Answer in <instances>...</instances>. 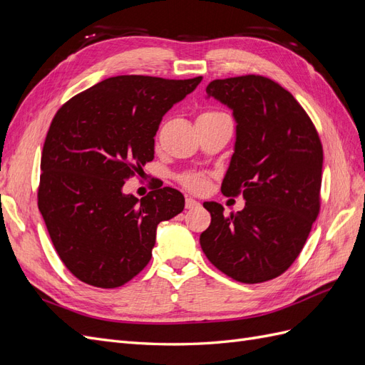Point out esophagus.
I'll list each match as a JSON object with an SVG mask.
<instances>
[{
	"label": "esophagus",
	"mask_w": 365,
	"mask_h": 365,
	"mask_svg": "<svg viewBox=\"0 0 365 365\" xmlns=\"http://www.w3.org/2000/svg\"><path fill=\"white\" fill-rule=\"evenodd\" d=\"M201 204L197 202L193 197H185V208H197Z\"/></svg>",
	"instance_id": "1"
}]
</instances>
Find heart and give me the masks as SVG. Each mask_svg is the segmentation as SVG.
<instances>
[{
  "label": "heart",
  "instance_id": "1",
  "mask_svg": "<svg viewBox=\"0 0 365 365\" xmlns=\"http://www.w3.org/2000/svg\"><path fill=\"white\" fill-rule=\"evenodd\" d=\"M217 114H222V113H217V111H205L202 113L197 118H202V117H213ZM180 184L184 187V189L190 190V192H204L208 185V178L205 175L201 173H182L180 175L178 178Z\"/></svg>",
  "mask_w": 365,
  "mask_h": 365
}]
</instances>
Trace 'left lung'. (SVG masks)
Instances as JSON below:
<instances>
[{
	"label": "left lung",
	"mask_w": 365,
	"mask_h": 365,
	"mask_svg": "<svg viewBox=\"0 0 365 365\" xmlns=\"http://www.w3.org/2000/svg\"><path fill=\"white\" fill-rule=\"evenodd\" d=\"M205 93L233 109L236 146L222 193H242L247 202L228 216L204 202L212 222L201 248L233 280H272L295 262L319 213L322 140L303 106L269 77L216 79Z\"/></svg>",
	"instance_id": "obj_1"
}]
</instances>
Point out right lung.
Segmentation results:
<instances>
[{"label":"right lung","instance_id":"obj_1","mask_svg":"<svg viewBox=\"0 0 365 365\" xmlns=\"http://www.w3.org/2000/svg\"><path fill=\"white\" fill-rule=\"evenodd\" d=\"M202 81L109 77L65 102L43 141L38 207L65 267L83 283L111 289L146 267L157 225L184 196L157 187L145 197L123 184L153 160L163 115Z\"/></svg>","mask_w":365,"mask_h":365}]
</instances>
